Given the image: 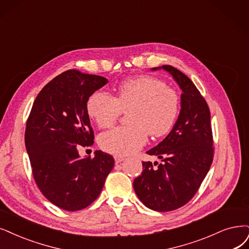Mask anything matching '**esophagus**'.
<instances>
[{"mask_svg": "<svg viewBox=\"0 0 249 249\" xmlns=\"http://www.w3.org/2000/svg\"><path fill=\"white\" fill-rule=\"evenodd\" d=\"M115 162L118 164V163H121L122 161H124L125 160V158L124 157H121V156H115Z\"/></svg>", "mask_w": 249, "mask_h": 249, "instance_id": "obj_1", "label": "esophagus"}]
</instances>
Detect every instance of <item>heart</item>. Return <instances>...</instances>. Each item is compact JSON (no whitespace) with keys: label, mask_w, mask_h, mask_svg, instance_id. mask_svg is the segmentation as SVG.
Instances as JSON below:
<instances>
[{"label":"heart","mask_w":249,"mask_h":249,"mask_svg":"<svg viewBox=\"0 0 249 249\" xmlns=\"http://www.w3.org/2000/svg\"><path fill=\"white\" fill-rule=\"evenodd\" d=\"M178 92L152 76H136L120 83L116 97L105 91H95L86 104L88 116L100 128L112 126L122 112L130 126L117 127L100 135L101 149L116 156L139 151L153 137L167 134L179 113Z\"/></svg>","instance_id":"heart-1"}]
</instances>
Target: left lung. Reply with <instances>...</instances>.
<instances>
[{
    "label": "left lung",
    "mask_w": 249,
    "mask_h": 249,
    "mask_svg": "<svg viewBox=\"0 0 249 249\" xmlns=\"http://www.w3.org/2000/svg\"><path fill=\"white\" fill-rule=\"evenodd\" d=\"M165 70L181 89L180 112L170 133L150 151L162 163L142 162L133 181L137 197L152 210H176L194 197L213 160V139L207 103L185 73L171 66Z\"/></svg>",
    "instance_id": "left-lung-1"
}]
</instances>
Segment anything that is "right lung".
Masks as SVG:
<instances>
[{"label":"right lung","mask_w":249,"mask_h":249,"mask_svg":"<svg viewBox=\"0 0 249 249\" xmlns=\"http://www.w3.org/2000/svg\"><path fill=\"white\" fill-rule=\"evenodd\" d=\"M107 80L69 70L55 77L36 97L26 121L25 148L42 194L68 211L86 208L100 194L115 160L96 151L81 158L80 145L93 144L86 104Z\"/></svg>","instance_id":"add662e5"}]
</instances>
